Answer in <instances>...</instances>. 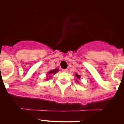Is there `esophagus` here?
<instances>
[{
  "mask_svg": "<svg viewBox=\"0 0 124 124\" xmlns=\"http://www.w3.org/2000/svg\"><path fill=\"white\" fill-rule=\"evenodd\" d=\"M62 71H63V72H67L68 71V70L67 69H63L62 70Z\"/></svg>",
  "mask_w": 124,
  "mask_h": 124,
  "instance_id": "1",
  "label": "esophagus"
}]
</instances>
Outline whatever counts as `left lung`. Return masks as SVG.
Wrapping results in <instances>:
<instances>
[{
    "label": "left lung",
    "mask_w": 124,
    "mask_h": 124,
    "mask_svg": "<svg viewBox=\"0 0 124 124\" xmlns=\"http://www.w3.org/2000/svg\"><path fill=\"white\" fill-rule=\"evenodd\" d=\"M76 77H77V78H80V75H78V74H76ZM76 81H77V80H76Z\"/></svg>",
    "instance_id": "8db88e82"
}]
</instances>
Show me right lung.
<instances>
[{"mask_svg":"<svg viewBox=\"0 0 124 124\" xmlns=\"http://www.w3.org/2000/svg\"><path fill=\"white\" fill-rule=\"evenodd\" d=\"M57 71H58V69H57V68H56V69H55V70H51L50 71H49V72H48V74H47V76H48V77H47V78H48V77H50V74H52V73L55 74V73H56Z\"/></svg>","mask_w":124,"mask_h":124,"instance_id":"right-lung-1","label":"right lung"}]
</instances>
